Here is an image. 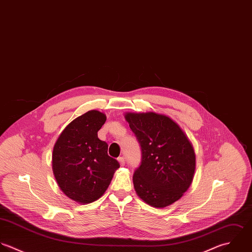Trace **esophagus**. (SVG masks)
I'll return each instance as SVG.
<instances>
[{
	"label": "esophagus",
	"instance_id": "obj_1",
	"mask_svg": "<svg viewBox=\"0 0 252 252\" xmlns=\"http://www.w3.org/2000/svg\"><path fill=\"white\" fill-rule=\"evenodd\" d=\"M118 162H119V164L121 165V166H124L125 165V159H124V158L123 157H120V158H118Z\"/></svg>",
	"mask_w": 252,
	"mask_h": 252
}]
</instances>
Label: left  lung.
Returning <instances> with one entry per match:
<instances>
[{
    "label": "left lung",
    "mask_w": 252,
    "mask_h": 252,
    "mask_svg": "<svg viewBox=\"0 0 252 252\" xmlns=\"http://www.w3.org/2000/svg\"><path fill=\"white\" fill-rule=\"evenodd\" d=\"M124 116L142 150L141 165L133 176L138 196L156 208L171 205L192 182V144L178 123L165 114L126 112Z\"/></svg>",
    "instance_id": "left-lung-1"
}]
</instances>
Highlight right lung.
Instances as JSON below:
<instances>
[{
    "instance_id": "right-lung-1",
    "label": "right lung",
    "mask_w": 252,
    "mask_h": 252,
    "mask_svg": "<svg viewBox=\"0 0 252 252\" xmlns=\"http://www.w3.org/2000/svg\"><path fill=\"white\" fill-rule=\"evenodd\" d=\"M105 120L103 112L89 110L63 129L54 146L52 164L57 183L67 197L80 204L98 199L120 166L108 157L107 144L97 138Z\"/></svg>"
}]
</instances>
